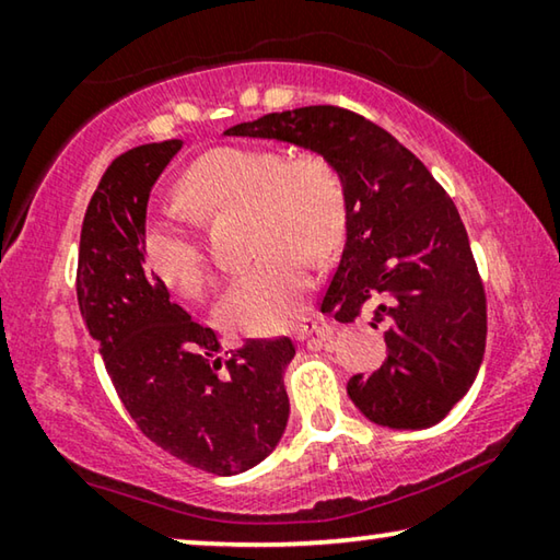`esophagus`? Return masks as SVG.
<instances>
[{"instance_id":"esophagus-1","label":"esophagus","mask_w":560,"mask_h":560,"mask_svg":"<svg viewBox=\"0 0 560 560\" xmlns=\"http://www.w3.org/2000/svg\"><path fill=\"white\" fill-rule=\"evenodd\" d=\"M312 334H331V326L328 324H322V322H316V318H304V322H301L296 328H294V339L296 341H304V339H308V336Z\"/></svg>"}]
</instances>
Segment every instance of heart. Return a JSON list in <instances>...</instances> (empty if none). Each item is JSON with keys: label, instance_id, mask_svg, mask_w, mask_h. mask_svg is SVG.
Returning <instances> with one entry per match:
<instances>
[{"label": "heart", "instance_id": "1", "mask_svg": "<svg viewBox=\"0 0 560 560\" xmlns=\"http://www.w3.org/2000/svg\"><path fill=\"white\" fill-rule=\"evenodd\" d=\"M176 197L191 214L246 211L252 252L259 254L219 301L221 324L246 336H269L296 322L314 287L312 261L339 252L349 232V189L331 159L314 149L217 147L184 168ZM152 277L174 294L197 299L209 261L179 217L162 214L141 232Z\"/></svg>", "mask_w": 560, "mask_h": 560}]
</instances>
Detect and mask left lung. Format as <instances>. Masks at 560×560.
Returning a JSON list of instances; mask_svg holds the SVG:
<instances>
[{
	"label": "left lung",
	"mask_w": 560,
	"mask_h": 560,
	"mask_svg": "<svg viewBox=\"0 0 560 560\" xmlns=\"http://www.w3.org/2000/svg\"><path fill=\"white\" fill-rule=\"evenodd\" d=\"M229 137L279 139L339 166L349 232L322 312L349 324L374 306L388 357L351 376V401L388 429L439 423L471 388L486 351V291L456 203L419 156L361 114L318 104L266 114Z\"/></svg>",
	"instance_id": "1"
}]
</instances>
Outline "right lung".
<instances>
[{"mask_svg": "<svg viewBox=\"0 0 560 560\" xmlns=\"http://www.w3.org/2000/svg\"><path fill=\"white\" fill-rule=\"evenodd\" d=\"M182 144H141L106 166L84 214L77 299L141 433L199 471L234 476L269 456L287 429L283 369L296 349L289 336L248 339L224 361L214 328L174 304L144 266L149 191Z\"/></svg>", "mask_w": 560, "mask_h": 560, "instance_id": "right-lung-1", "label": "right lung"}]
</instances>
